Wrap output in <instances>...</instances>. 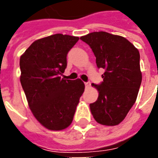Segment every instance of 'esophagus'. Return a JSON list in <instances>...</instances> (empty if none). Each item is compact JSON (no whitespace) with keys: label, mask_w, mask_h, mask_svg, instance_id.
<instances>
[{"label":"esophagus","mask_w":158,"mask_h":158,"mask_svg":"<svg viewBox=\"0 0 158 158\" xmlns=\"http://www.w3.org/2000/svg\"><path fill=\"white\" fill-rule=\"evenodd\" d=\"M85 85L86 89H88V88H89V87H90V83L89 82L85 83Z\"/></svg>","instance_id":"1"}]
</instances>
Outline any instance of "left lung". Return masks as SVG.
Masks as SVG:
<instances>
[{"mask_svg":"<svg viewBox=\"0 0 158 158\" xmlns=\"http://www.w3.org/2000/svg\"><path fill=\"white\" fill-rule=\"evenodd\" d=\"M80 39L92 49L97 67L105 69L103 82L92 84L99 96L89 104L91 114L100 124L118 125L138 96L142 79L139 51L124 37L104 31L89 33Z\"/></svg>","mask_w":158,"mask_h":158,"instance_id":"left-lung-1","label":"left lung"}]
</instances>
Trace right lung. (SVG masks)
I'll return each mask as SVG.
<instances>
[{
    "mask_svg": "<svg viewBox=\"0 0 158 158\" xmlns=\"http://www.w3.org/2000/svg\"><path fill=\"white\" fill-rule=\"evenodd\" d=\"M79 37L56 34L36 40L20 56V82L37 121L50 130L68 128L85 90L80 79L61 78Z\"/></svg>",
    "mask_w": 158,
    "mask_h": 158,
    "instance_id": "right-lung-1",
    "label": "right lung"
}]
</instances>
